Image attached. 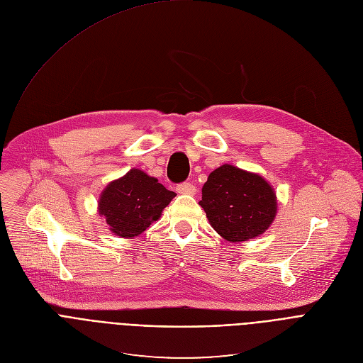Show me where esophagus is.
Returning a JSON list of instances; mask_svg holds the SVG:
<instances>
[{
	"mask_svg": "<svg viewBox=\"0 0 363 363\" xmlns=\"http://www.w3.org/2000/svg\"><path fill=\"white\" fill-rule=\"evenodd\" d=\"M177 191L179 192V194H186V196H194L196 194V186L189 184V182H184V184H179L177 186Z\"/></svg>",
	"mask_w": 363,
	"mask_h": 363,
	"instance_id": "esophagus-1",
	"label": "esophagus"
}]
</instances>
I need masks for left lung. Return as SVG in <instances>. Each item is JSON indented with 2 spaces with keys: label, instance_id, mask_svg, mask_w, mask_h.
I'll return each instance as SVG.
<instances>
[{
  "label": "left lung",
  "instance_id": "obj_1",
  "mask_svg": "<svg viewBox=\"0 0 363 363\" xmlns=\"http://www.w3.org/2000/svg\"><path fill=\"white\" fill-rule=\"evenodd\" d=\"M200 206L211 228L229 242L259 236L277 213L273 186L258 174L222 164L208 175Z\"/></svg>",
  "mask_w": 363,
  "mask_h": 363
}]
</instances>
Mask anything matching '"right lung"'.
I'll return each mask as SVG.
<instances>
[{
    "instance_id": "obj_1",
    "label": "right lung",
    "mask_w": 363,
    "mask_h": 363,
    "mask_svg": "<svg viewBox=\"0 0 363 363\" xmlns=\"http://www.w3.org/2000/svg\"><path fill=\"white\" fill-rule=\"evenodd\" d=\"M177 194L166 189L156 178L140 169H131L102 191L98 211L106 219L112 233L134 238L162 216L163 208Z\"/></svg>"
}]
</instances>
